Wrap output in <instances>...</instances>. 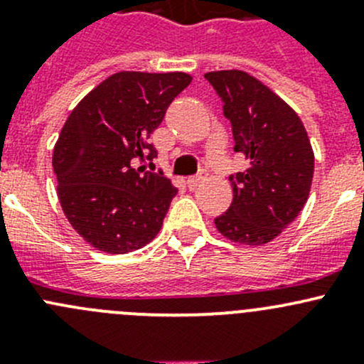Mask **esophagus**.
I'll return each mask as SVG.
<instances>
[{
	"label": "esophagus",
	"mask_w": 364,
	"mask_h": 364,
	"mask_svg": "<svg viewBox=\"0 0 364 364\" xmlns=\"http://www.w3.org/2000/svg\"><path fill=\"white\" fill-rule=\"evenodd\" d=\"M203 179H204V174L203 176H192V178H188L186 179V185H188V188H197V186L200 185V183H203Z\"/></svg>",
	"instance_id": "34e87169"
}]
</instances>
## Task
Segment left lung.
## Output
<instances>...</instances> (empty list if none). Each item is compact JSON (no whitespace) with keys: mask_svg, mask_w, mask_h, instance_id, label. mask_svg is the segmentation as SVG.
<instances>
[{"mask_svg":"<svg viewBox=\"0 0 364 364\" xmlns=\"http://www.w3.org/2000/svg\"><path fill=\"white\" fill-rule=\"evenodd\" d=\"M230 121L234 151L248 168L230 174L234 199L216 229L241 245H266L306 204L314 151L299 116L267 86L241 70L205 73Z\"/></svg>","mask_w":364,"mask_h":364,"instance_id":"left-lung-1","label":"left lung"}]
</instances>
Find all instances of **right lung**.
<instances>
[{"instance_id":"obj_1","label":"right lung","mask_w":364,"mask_h":364,"mask_svg":"<svg viewBox=\"0 0 364 364\" xmlns=\"http://www.w3.org/2000/svg\"><path fill=\"white\" fill-rule=\"evenodd\" d=\"M190 82L183 72L114 73L63 124L53 155L58 197L73 229L97 250H139L161 229L178 190L137 164L156 159L149 135Z\"/></svg>"}]
</instances>
